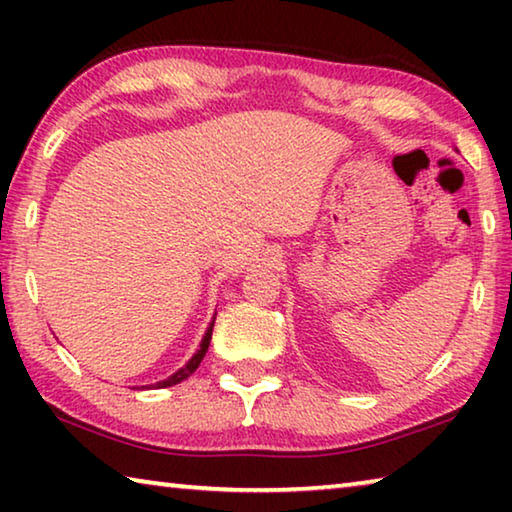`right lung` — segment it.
<instances>
[{"label": "right lung", "mask_w": 512, "mask_h": 512, "mask_svg": "<svg viewBox=\"0 0 512 512\" xmlns=\"http://www.w3.org/2000/svg\"><path fill=\"white\" fill-rule=\"evenodd\" d=\"M214 320H216V316L212 318V323H210V327H207V332H205V336H203V341H201V348L196 350V354L192 359H189L183 368H180L178 372H173L171 377H167V379H162V381H158V384H153V388H167V386H173V384H180V381H185L189 375H192V372L201 366V361H203V357H205V352H207V348H210V341H212V327H214Z\"/></svg>", "instance_id": "obj_1"}]
</instances>
